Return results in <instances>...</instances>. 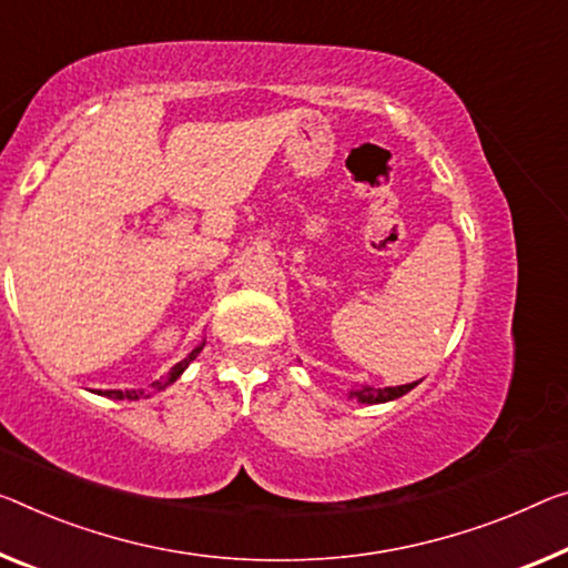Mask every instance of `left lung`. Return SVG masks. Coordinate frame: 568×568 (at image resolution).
Instances as JSON below:
<instances>
[{"label":"left lung","instance_id":"8db88e82","mask_svg":"<svg viewBox=\"0 0 568 568\" xmlns=\"http://www.w3.org/2000/svg\"><path fill=\"white\" fill-rule=\"evenodd\" d=\"M416 383H406V386H396V388H371V386H363V388H355L351 390V396H355L357 400H363V404H386V400H394L398 396H404L412 390Z\"/></svg>","mask_w":568,"mask_h":568}]
</instances>
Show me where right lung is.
<instances>
[{
    "mask_svg": "<svg viewBox=\"0 0 568 568\" xmlns=\"http://www.w3.org/2000/svg\"><path fill=\"white\" fill-rule=\"evenodd\" d=\"M203 351V345L200 347H195L193 353H190L185 361H180L178 365H174V368L170 371V375H164V378H160V381H154L152 386H146V388H136V390H103V396H109V398H119V400H124V398H129V400H136V398H144V396H150V394H156V390H162V388H168L170 383H174L180 378V373L187 368L190 363L195 361L197 357V353Z\"/></svg>",
    "mask_w": 568,
    "mask_h": 568,
    "instance_id": "add662e5",
    "label": "right lung"
}]
</instances>
